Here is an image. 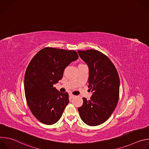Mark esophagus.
<instances>
[{
  "label": "esophagus",
  "instance_id": "esophagus-1",
  "mask_svg": "<svg viewBox=\"0 0 149 149\" xmlns=\"http://www.w3.org/2000/svg\"><path fill=\"white\" fill-rule=\"evenodd\" d=\"M69 96H70V98H74L75 97V95H73L72 94H70L69 95Z\"/></svg>",
  "mask_w": 149,
  "mask_h": 149
}]
</instances>
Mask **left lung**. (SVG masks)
Segmentation results:
<instances>
[{"label": "left lung", "instance_id": "1", "mask_svg": "<svg viewBox=\"0 0 149 149\" xmlns=\"http://www.w3.org/2000/svg\"><path fill=\"white\" fill-rule=\"evenodd\" d=\"M81 58L89 68L88 88L93 93L90 100L83 98V104L78 110L86 124L95 126L102 124L115 110L119 97L120 78L110 59L95 50H78Z\"/></svg>", "mask_w": 149, "mask_h": 149}]
</instances>
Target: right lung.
<instances>
[{
	"mask_svg": "<svg viewBox=\"0 0 149 149\" xmlns=\"http://www.w3.org/2000/svg\"><path fill=\"white\" fill-rule=\"evenodd\" d=\"M78 58L74 51L47 47L29 62L25 75V94L30 110L41 123L51 125L61 117L69 103V96L67 93L58 91L54 84L62 79L65 68Z\"/></svg>",
	"mask_w": 149,
	"mask_h": 149,
	"instance_id": "obj_1",
	"label": "right lung"
}]
</instances>
